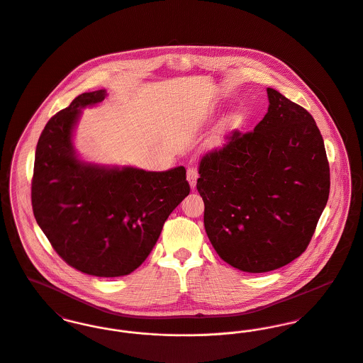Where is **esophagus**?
<instances>
[{"label": "esophagus", "instance_id": "1", "mask_svg": "<svg viewBox=\"0 0 363 363\" xmlns=\"http://www.w3.org/2000/svg\"><path fill=\"white\" fill-rule=\"evenodd\" d=\"M197 177H199V174H197V169H196L195 167L188 168V171H186V179H188V182H189V185H191L192 189H195L196 188Z\"/></svg>", "mask_w": 363, "mask_h": 363}]
</instances>
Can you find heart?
Returning a JSON list of instances; mask_svg holds the SVG:
<instances>
[{
	"instance_id": "obj_1",
	"label": "heart",
	"mask_w": 363,
	"mask_h": 363,
	"mask_svg": "<svg viewBox=\"0 0 363 363\" xmlns=\"http://www.w3.org/2000/svg\"><path fill=\"white\" fill-rule=\"evenodd\" d=\"M243 121H245V116L239 111L226 114L214 131V135L211 138V146L218 147L223 145L235 131H238L242 127Z\"/></svg>"
}]
</instances>
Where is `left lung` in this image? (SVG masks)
<instances>
[{
    "label": "left lung",
    "instance_id": "8db88e82",
    "mask_svg": "<svg viewBox=\"0 0 363 363\" xmlns=\"http://www.w3.org/2000/svg\"><path fill=\"white\" fill-rule=\"evenodd\" d=\"M254 131L201 157L197 191L206 233L225 262L261 274L307 249L330 192V168L313 117L268 88Z\"/></svg>",
    "mask_w": 363,
    "mask_h": 363
}]
</instances>
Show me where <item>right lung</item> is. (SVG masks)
Wrapping results in <instances>:
<instances>
[{"label": "right lung", "mask_w": 363, "mask_h": 363, "mask_svg": "<svg viewBox=\"0 0 363 363\" xmlns=\"http://www.w3.org/2000/svg\"><path fill=\"white\" fill-rule=\"evenodd\" d=\"M106 95V89L84 92L50 118L35 149L31 204L63 261L86 275L117 278L146 259L191 188L182 166L145 171L79 157L73 131L82 109Z\"/></svg>", "instance_id": "obj_1"}]
</instances>
